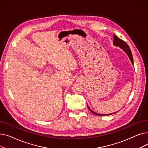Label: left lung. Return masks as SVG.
<instances>
[{"label": "left lung", "instance_id": "8db88e82", "mask_svg": "<svg viewBox=\"0 0 148 148\" xmlns=\"http://www.w3.org/2000/svg\"><path fill=\"white\" fill-rule=\"evenodd\" d=\"M113 37H114V41H113V44L114 45H116V46H119L123 50L125 51V52L128 54V56L129 57V58L130 59L132 64H134V61H133V55H132V53H131V51L129 47V46L128 45V44H127V42L125 41H124L122 40H121L120 38H119L117 36L114 35H113ZM88 106V105H87ZM88 109L91 112V113H92L93 114H94L95 115H97V116H103V115H110V114H114V113H117L118 112H114V113H111V114H98L97 113H95L94 112V111H92L90 108L89 107V106H88Z\"/></svg>", "mask_w": 148, "mask_h": 148}]
</instances>
